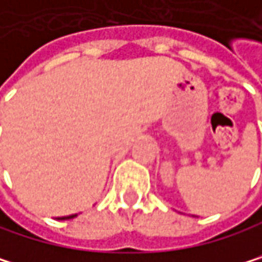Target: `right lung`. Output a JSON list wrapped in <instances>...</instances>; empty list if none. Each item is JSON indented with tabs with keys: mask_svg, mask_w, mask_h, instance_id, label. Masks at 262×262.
<instances>
[{
	"mask_svg": "<svg viewBox=\"0 0 262 262\" xmlns=\"http://www.w3.org/2000/svg\"><path fill=\"white\" fill-rule=\"evenodd\" d=\"M73 217H76V214H73V215H67V217H62L60 220H67V219H73Z\"/></svg>",
	"mask_w": 262,
	"mask_h": 262,
	"instance_id": "add662e5",
	"label": "right lung"
}]
</instances>
